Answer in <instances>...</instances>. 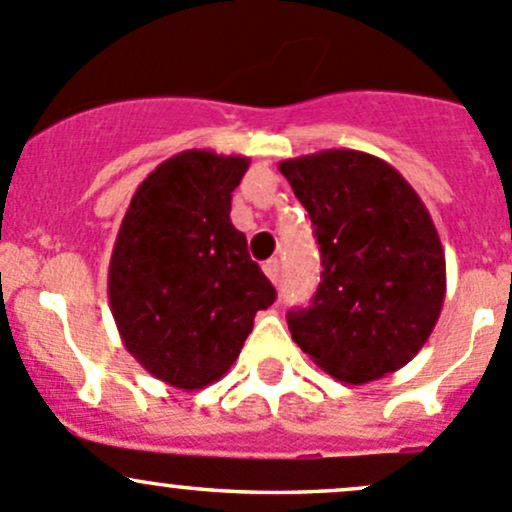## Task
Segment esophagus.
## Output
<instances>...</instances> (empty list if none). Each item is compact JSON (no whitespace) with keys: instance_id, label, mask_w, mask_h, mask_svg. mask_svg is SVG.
I'll return each mask as SVG.
<instances>
[{"instance_id":"obj_1","label":"esophagus","mask_w":512,"mask_h":512,"mask_svg":"<svg viewBox=\"0 0 512 512\" xmlns=\"http://www.w3.org/2000/svg\"><path fill=\"white\" fill-rule=\"evenodd\" d=\"M263 273L268 276V281L278 283V278H281V263H278V258H268V261L263 263Z\"/></svg>"}]
</instances>
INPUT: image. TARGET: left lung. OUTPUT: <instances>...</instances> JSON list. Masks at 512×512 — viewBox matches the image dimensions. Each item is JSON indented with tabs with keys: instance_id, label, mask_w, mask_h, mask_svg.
<instances>
[{
	"instance_id": "8db88e82",
	"label": "left lung",
	"mask_w": 512,
	"mask_h": 512,
	"mask_svg": "<svg viewBox=\"0 0 512 512\" xmlns=\"http://www.w3.org/2000/svg\"><path fill=\"white\" fill-rule=\"evenodd\" d=\"M308 209L323 256L318 293L288 313L300 350L347 384L407 365L446 295V256L429 209L389 162L323 150L278 162Z\"/></svg>"
}]
</instances>
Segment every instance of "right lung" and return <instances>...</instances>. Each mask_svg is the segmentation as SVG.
Masks as SVG:
<instances>
[{"label":"right lung","mask_w":512,"mask_h":512,"mask_svg":"<svg viewBox=\"0 0 512 512\" xmlns=\"http://www.w3.org/2000/svg\"><path fill=\"white\" fill-rule=\"evenodd\" d=\"M249 157L184 150L135 189L108 266V300L130 355L192 392L229 372L258 310L276 300L231 224Z\"/></svg>","instance_id":"add662e5"}]
</instances>
